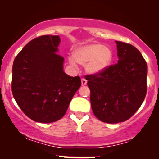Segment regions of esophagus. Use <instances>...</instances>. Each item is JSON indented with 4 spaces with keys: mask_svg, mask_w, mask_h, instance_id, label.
<instances>
[{
    "mask_svg": "<svg viewBox=\"0 0 159 159\" xmlns=\"http://www.w3.org/2000/svg\"><path fill=\"white\" fill-rule=\"evenodd\" d=\"M87 80L85 79V78H81V84L83 86H84L87 84Z\"/></svg>",
    "mask_w": 159,
    "mask_h": 159,
    "instance_id": "34e87169",
    "label": "esophagus"
}]
</instances>
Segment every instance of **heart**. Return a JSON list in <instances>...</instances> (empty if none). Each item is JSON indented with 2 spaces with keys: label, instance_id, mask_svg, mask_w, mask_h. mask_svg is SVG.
Listing matches in <instances>:
<instances>
[{
  "label": "heart",
  "instance_id": "1",
  "mask_svg": "<svg viewBox=\"0 0 159 159\" xmlns=\"http://www.w3.org/2000/svg\"><path fill=\"white\" fill-rule=\"evenodd\" d=\"M112 59L113 52L110 48L99 43H93L76 49L74 57H69V61L72 66H76L77 62L85 65L89 73L95 74L109 66Z\"/></svg>",
  "mask_w": 159,
  "mask_h": 159
}]
</instances>
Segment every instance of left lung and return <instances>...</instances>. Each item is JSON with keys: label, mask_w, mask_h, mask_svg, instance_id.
Returning a JSON list of instances; mask_svg holds the SVG:
<instances>
[{"label": "left lung", "mask_w": 159, "mask_h": 159, "mask_svg": "<svg viewBox=\"0 0 159 159\" xmlns=\"http://www.w3.org/2000/svg\"><path fill=\"white\" fill-rule=\"evenodd\" d=\"M116 43L118 63L85 75L93 112L107 123L129 120L142 105L147 90V65L142 54L129 43Z\"/></svg>", "instance_id": "8db88e82"}]
</instances>
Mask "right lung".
<instances>
[{
  "label": "right lung",
  "instance_id": "add662e5",
  "mask_svg": "<svg viewBox=\"0 0 159 159\" xmlns=\"http://www.w3.org/2000/svg\"><path fill=\"white\" fill-rule=\"evenodd\" d=\"M57 35L34 38L24 47L12 65V92L24 114L38 123H54L66 112L81 85L79 76L63 72Z\"/></svg>",
  "mask_w": 159,
  "mask_h": 159
}]
</instances>
